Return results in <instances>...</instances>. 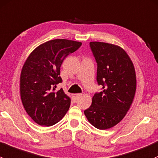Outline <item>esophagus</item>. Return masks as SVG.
<instances>
[{"label": "esophagus", "mask_w": 158, "mask_h": 158, "mask_svg": "<svg viewBox=\"0 0 158 158\" xmlns=\"http://www.w3.org/2000/svg\"><path fill=\"white\" fill-rule=\"evenodd\" d=\"M81 94H75L73 95V98H74V100H77V98H78L79 97H81Z\"/></svg>", "instance_id": "obj_1"}]
</instances>
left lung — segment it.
I'll use <instances>...</instances> for the list:
<instances>
[{
	"mask_svg": "<svg viewBox=\"0 0 158 158\" xmlns=\"http://www.w3.org/2000/svg\"><path fill=\"white\" fill-rule=\"evenodd\" d=\"M90 47L102 90L94 94L84 114L94 127L104 130L118 124L129 110L136 90L135 71L127 53L119 46L91 42Z\"/></svg>",
	"mask_w": 158,
	"mask_h": 158,
	"instance_id": "8db88e82",
	"label": "left lung"
}]
</instances>
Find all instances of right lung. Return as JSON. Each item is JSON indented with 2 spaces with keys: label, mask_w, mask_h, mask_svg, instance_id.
Wrapping results in <instances>:
<instances>
[{
  "label": "right lung",
  "mask_w": 158,
  "mask_h": 158,
  "mask_svg": "<svg viewBox=\"0 0 158 158\" xmlns=\"http://www.w3.org/2000/svg\"><path fill=\"white\" fill-rule=\"evenodd\" d=\"M80 42L53 40L33 50L23 64L20 74V97L24 109L40 126L56 124L66 114L71 98L62 88L60 68L64 58L81 46Z\"/></svg>",
  "instance_id": "add662e5"
}]
</instances>
